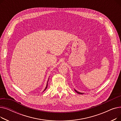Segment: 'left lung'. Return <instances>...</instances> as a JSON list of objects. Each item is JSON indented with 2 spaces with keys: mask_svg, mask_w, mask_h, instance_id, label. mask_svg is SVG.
<instances>
[{
  "mask_svg": "<svg viewBox=\"0 0 121 121\" xmlns=\"http://www.w3.org/2000/svg\"><path fill=\"white\" fill-rule=\"evenodd\" d=\"M74 91L77 92V93H78V94H83V93H80V92H78V91H77V90H74Z\"/></svg>",
  "mask_w": 121,
  "mask_h": 121,
  "instance_id": "obj_1",
  "label": "left lung"
}]
</instances>
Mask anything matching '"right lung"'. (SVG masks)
<instances>
[{"instance_id": "1", "label": "right lung", "mask_w": 121, "mask_h": 121, "mask_svg": "<svg viewBox=\"0 0 121 121\" xmlns=\"http://www.w3.org/2000/svg\"><path fill=\"white\" fill-rule=\"evenodd\" d=\"M49 79V78H48ZM48 82H47V86H46V88L44 89V91H45V90L47 88V87H48Z\"/></svg>"}]
</instances>
